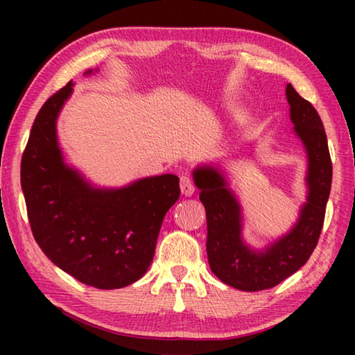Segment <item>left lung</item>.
<instances>
[{
    "label": "left lung",
    "mask_w": 355,
    "mask_h": 355,
    "mask_svg": "<svg viewBox=\"0 0 355 355\" xmlns=\"http://www.w3.org/2000/svg\"><path fill=\"white\" fill-rule=\"evenodd\" d=\"M73 86L69 81L40 107L21 156V189L44 254L83 284L116 290L147 272L164 216L180 197L178 177L97 188L65 163L56 123Z\"/></svg>",
    "instance_id": "1"
}]
</instances>
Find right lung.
<instances>
[{
	"mask_svg": "<svg viewBox=\"0 0 355 355\" xmlns=\"http://www.w3.org/2000/svg\"><path fill=\"white\" fill-rule=\"evenodd\" d=\"M286 98L294 133L299 136L307 153V197L300 207L297 224L290 233L260 254L245 248L241 239V207L228 188L224 173L209 166L197 167L192 172L194 183L200 191L199 199L207 213L209 268L225 285L241 291L266 290L290 277L307 263L321 235L332 184L327 137L313 106L300 97L294 98L288 92Z\"/></svg>",
	"mask_w": 355,
	"mask_h": 355,
	"instance_id": "obj_1",
	"label": "right lung"
}]
</instances>
